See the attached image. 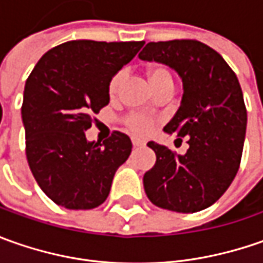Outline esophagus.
Returning <instances> with one entry per match:
<instances>
[{
	"label": "esophagus",
	"mask_w": 263,
	"mask_h": 263,
	"mask_svg": "<svg viewBox=\"0 0 263 263\" xmlns=\"http://www.w3.org/2000/svg\"><path fill=\"white\" fill-rule=\"evenodd\" d=\"M132 143H133V146L135 147L145 146V145H146V142H145V140H142V139H137V137H133V139H132Z\"/></svg>",
	"instance_id": "obj_1"
}]
</instances>
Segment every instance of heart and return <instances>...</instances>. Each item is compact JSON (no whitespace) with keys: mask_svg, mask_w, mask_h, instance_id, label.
Masks as SVG:
<instances>
[{"mask_svg":"<svg viewBox=\"0 0 263 263\" xmlns=\"http://www.w3.org/2000/svg\"><path fill=\"white\" fill-rule=\"evenodd\" d=\"M147 79L151 86H157L161 82H173V77L170 74V71L162 68V67H155L151 68L147 71ZM123 80H124V73L123 71H117L116 74H112L109 82H108V95L109 98H116L120 93V89L123 86ZM155 118L142 112H132L124 118V124L126 127L136 136H146L149 135L154 127H155Z\"/></svg>","mask_w":263,"mask_h":263,"instance_id":"obj_1","label":"heart"}]
</instances>
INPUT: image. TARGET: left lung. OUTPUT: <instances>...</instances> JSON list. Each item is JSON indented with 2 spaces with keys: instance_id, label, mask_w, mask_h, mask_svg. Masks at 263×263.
<instances>
[{
  "instance_id": "8db88e82",
  "label": "left lung",
  "mask_w": 263,
  "mask_h": 263,
  "mask_svg": "<svg viewBox=\"0 0 263 263\" xmlns=\"http://www.w3.org/2000/svg\"><path fill=\"white\" fill-rule=\"evenodd\" d=\"M139 58L181 77V104L164 132L189 143L184 155L147 143L157 162L143 176L146 196L168 211H202L226 193L240 167L248 112L237 76L215 49L195 39L149 42Z\"/></svg>"
}]
</instances>
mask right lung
I'll use <instances>...</instances> for the list:
<instances>
[{
    "label": "right lung",
    "mask_w": 263,
    "mask_h": 263,
    "mask_svg": "<svg viewBox=\"0 0 263 263\" xmlns=\"http://www.w3.org/2000/svg\"><path fill=\"white\" fill-rule=\"evenodd\" d=\"M140 42L70 41L49 49L27 77L22 120L26 157L42 192L67 209L105 202L114 174L132 152L130 137L87 142L93 114L108 105V82L130 63Z\"/></svg>",
    "instance_id": "right-lung-1"
}]
</instances>
